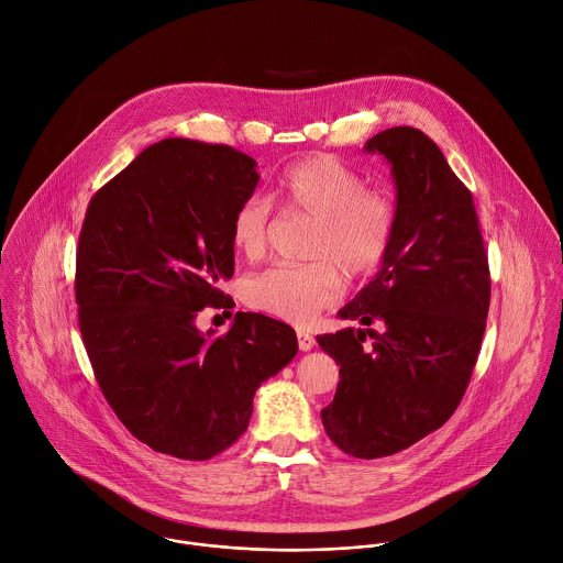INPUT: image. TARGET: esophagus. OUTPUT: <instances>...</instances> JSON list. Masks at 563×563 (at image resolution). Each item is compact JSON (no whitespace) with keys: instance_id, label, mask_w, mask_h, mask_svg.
Wrapping results in <instances>:
<instances>
[{"instance_id":"1","label":"esophagus","mask_w":563,"mask_h":563,"mask_svg":"<svg viewBox=\"0 0 563 563\" xmlns=\"http://www.w3.org/2000/svg\"><path fill=\"white\" fill-rule=\"evenodd\" d=\"M296 339H298V347H300L302 352H309V350L316 345V339H313L309 332H298Z\"/></svg>"}]
</instances>
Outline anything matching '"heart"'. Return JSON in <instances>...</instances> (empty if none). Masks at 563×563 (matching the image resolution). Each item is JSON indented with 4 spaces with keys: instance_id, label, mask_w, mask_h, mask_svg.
<instances>
[{
    "instance_id": "1",
    "label": "heart",
    "mask_w": 563,
    "mask_h": 563,
    "mask_svg": "<svg viewBox=\"0 0 563 563\" xmlns=\"http://www.w3.org/2000/svg\"><path fill=\"white\" fill-rule=\"evenodd\" d=\"M287 209L316 218L307 265L269 267L245 283L250 307L294 325H307L339 302L345 283L374 274L385 261L394 231L396 205L378 189H367L361 174L334 155H309L289 165L276 185ZM274 224L269 198L254 194L240 202L229 222L238 254H265Z\"/></svg>"
}]
</instances>
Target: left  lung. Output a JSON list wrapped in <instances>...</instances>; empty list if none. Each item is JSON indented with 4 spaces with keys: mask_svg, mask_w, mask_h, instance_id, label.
<instances>
[{
    "mask_svg": "<svg viewBox=\"0 0 563 563\" xmlns=\"http://www.w3.org/2000/svg\"><path fill=\"white\" fill-rule=\"evenodd\" d=\"M391 165L396 231L376 276L339 316L372 325L316 336L339 387L320 412L328 437L356 459L406 450L439 430L470 383L490 307L488 254L467 187L419 129L394 126L365 142ZM372 332V330H367Z\"/></svg>",
    "mask_w": 563,
    "mask_h": 563,
    "instance_id": "obj_1",
    "label": "left lung"
}]
</instances>
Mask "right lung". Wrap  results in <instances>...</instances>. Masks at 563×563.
Listing matches in <instances>:
<instances>
[{"label":"right lung","instance_id":"add662e5","mask_svg":"<svg viewBox=\"0 0 563 563\" xmlns=\"http://www.w3.org/2000/svg\"><path fill=\"white\" fill-rule=\"evenodd\" d=\"M256 159L227 144L146 146L89 202L75 258L79 332L98 385L151 450L207 461L250 426L254 394L298 352L289 325L238 311L227 334L196 316L227 307L229 222L254 194Z\"/></svg>","mask_w":563,"mask_h":563}]
</instances>
